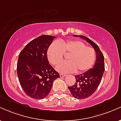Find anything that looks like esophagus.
Instances as JSON below:
<instances>
[{
    "mask_svg": "<svg viewBox=\"0 0 121 121\" xmlns=\"http://www.w3.org/2000/svg\"><path fill=\"white\" fill-rule=\"evenodd\" d=\"M65 76H66V75L64 74H62V73H60V77H65Z\"/></svg>",
    "mask_w": 121,
    "mask_h": 121,
    "instance_id": "34e87169",
    "label": "esophagus"
}]
</instances>
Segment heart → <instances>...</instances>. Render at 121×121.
I'll return each mask as SVG.
<instances>
[{
	"label": "heart",
	"mask_w": 121,
	"mask_h": 121,
	"mask_svg": "<svg viewBox=\"0 0 121 121\" xmlns=\"http://www.w3.org/2000/svg\"><path fill=\"white\" fill-rule=\"evenodd\" d=\"M64 55L68 56V61L62 62L57 67V70L61 73L86 72L93 66L96 60V53L93 48L77 40L53 43L47 51L48 60L54 66L62 62Z\"/></svg>",
	"instance_id": "obj_1"
}]
</instances>
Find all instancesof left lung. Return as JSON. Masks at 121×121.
<instances>
[{"mask_svg": "<svg viewBox=\"0 0 121 121\" xmlns=\"http://www.w3.org/2000/svg\"><path fill=\"white\" fill-rule=\"evenodd\" d=\"M73 36L84 39L93 47L96 53V61L93 67L81 74L76 75V82L68 89L75 98L79 99L88 98L95 92L102 80L105 71L104 56L98 45L92 40L82 35Z\"/></svg>", "mask_w": 121, "mask_h": 121, "instance_id": "1", "label": "left lung"}]
</instances>
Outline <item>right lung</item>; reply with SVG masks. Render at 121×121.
Listing matches in <instances>:
<instances>
[{
	"label": "right lung",
	"instance_id": "1",
	"mask_svg": "<svg viewBox=\"0 0 121 121\" xmlns=\"http://www.w3.org/2000/svg\"><path fill=\"white\" fill-rule=\"evenodd\" d=\"M54 39L53 36H40L27 44L19 55V82L26 94L34 99L45 98L53 81L60 77L49 64L47 57V51Z\"/></svg>",
	"mask_w": 121,
	"mask_h": 121
}]
</instances>
